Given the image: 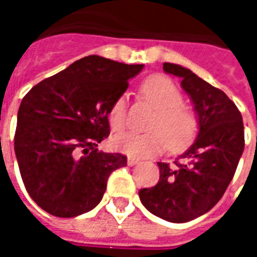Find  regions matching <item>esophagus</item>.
<instances>
[{"label":"esophagus","instance_id":"esophagus-1","mask_svg":"<svg viewBox=\"0 0 257 257\" xmlns=\"http://www.w3.org/2000/svg\"><path fill=\"white\" fill-rule=\"evenodd\" d=\"M139 160H136L134 157H128V165L129 167H134V165H138L139 164Z\"/></svg>","mask_w":257,"mask_h":257}]
</instances>
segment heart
<instances>
[{
    "instance_id": "heart-1",
    "label": "heart",
    "mask_w": 257,
    "mask_h": 257,
    "mask_svg": "<svg viewBox=\"0 0 257 257\" xmlns=\"http://www.w3.org/2000/svg\"><path fill=\"white\" fill-rule=\"evenodd\" d=\"M142 95L157 108L150 123L153 131L125 132L115 136L114 147L134 158H153L171 146L173 151L184 150L198 134L199 122L193 108L183 104V93L164 75H153L140 86ZM110 125L119 132L126 126V95H121L111 106Z\"/></svg>"
}]
</instances>
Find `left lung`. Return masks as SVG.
Listing matches in <instances>:
<instances>
[{"label": "left lung", "instance_id": "1", "mask_svg": "<svg viewBox=\"0 0 257 257\" xmlns=\"http://www.w3.org/2000/svg\"><path fill=\"white\" fill-rule=\"evenodd\" d=\"M164 71L182 78L198 114L199 132L175 167L158 162V183L140 190L139 197L153 215L186 223L212 209L231 182L245 147L242 115L223 90L189 68L164 63Z\"/></svg>", "mask_w": 257, "mask_h": 257}]
</instances>
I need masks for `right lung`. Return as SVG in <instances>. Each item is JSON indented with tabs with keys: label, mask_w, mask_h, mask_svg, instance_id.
<instances>
[{
	"label": "right lung",
	"mask_w": 257,
	"mask_h": 257,
	"mask_svg": "<svg viewBox=\"0 0 257 257\" xmlns=\"http://www.w3.org/2000/svg\"><path fill=\"white\" fill-rule=\"evenodd\" d=\"M143 64L90 55L33 86L18 111L15 153L33 201L56 217L89 212L107 179L126 165L119 153H103L108 114Z\"/></svg>",
	"instance_id": "right-lung-1"
}]
</instances>
